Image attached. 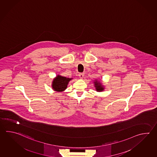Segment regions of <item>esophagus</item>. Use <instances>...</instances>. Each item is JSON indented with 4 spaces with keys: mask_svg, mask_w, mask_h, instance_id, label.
Wrapping results in <instances>:
<instances>
[{
    "mask_svg": "<svg viewBox=\"0 0 157 157\" xmlns=\"http://www.w3.org/2000/svg\"><path fill=\"white\" fill-rule=\"evenodd\" d=\"M84 74L83 73H81L79 74V77L81 78V79H83L84 77Z\"/></svg>",
    "mask_w": 157,
    "mask_h": 157,
    "instance_id": "obj_1",
    "label": "esophagus"
}]
</instances>
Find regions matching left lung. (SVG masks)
I'll return each instance as SVG.
<instances>
[{"label":"left lung","mask_w":157,"mask_h":157,"mask_svg":"<svg viewBox=\"0 0 157 157\" xmlns=\"http://www.w3.org/2000/svg\"><path fill=\"white\" fill-rule=\"evenodd\" d=\"M94 86L96 88V90L97 92H102L104 90V86L102 85V83H100L97 80H96L94 82Z\"/></svg>","instance_id":"8db88e82"}]
</instances>
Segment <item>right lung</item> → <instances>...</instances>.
I'll return each mask as SVG.
<instances>
[{"mask_svg":"<svg viewBox=\"0 0 157 157\" xmlns=\"http://www.w3.org/2000/svg\"><path fill=\"white\" fill-rule=\"evenodd\" d=\"M71 79L72 78H69L58 75L52 81V89L56 92H63L67 89L68 83Z\"/></svg>","mask_w":157,"mask_h":157,"instance_id":"add662e5","label":"right lung"}]
</instances>
